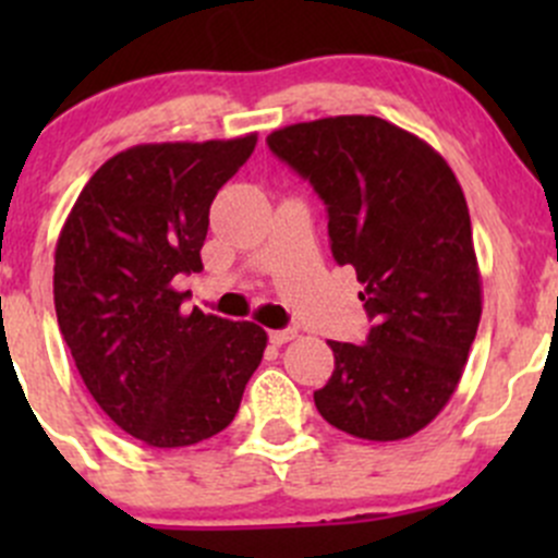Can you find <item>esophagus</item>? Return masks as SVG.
Segmentation results:
<instances>
[{
  "instance_id": "esophagus-1",
  "label": "esophagus",
  "mask_w": 558,
  "mask_h": 558,
  "mask_svg": "<svg viewBox=\"0 0 558 558\" xmlns=\"http://www.w3.org/2000/svg\"><path fill=\"white\" fill-rule=\"evenodd\" d=\"M296 337V329H275L269 331V342L272 345H286V342H291Z\"/></svg>"
}]
</instances>
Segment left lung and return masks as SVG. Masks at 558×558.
<instances>
[{"mask_svg":"<svg viewBox=\"0 0 558 558\" xmlns=\"http://www.w3.org/2000/svg\"><path fill=\"white\" fill-rule=\"evenodd\" d=\"M267 145L324 199L331 256L356 269L375 320L364 345L329 342L315 408L362 440H404L453 397L481 324L464 191L429 143L375 116L291 123Z\"/></svg>","mask_w":558,"mask_h":558,"instance_id":"8db88e82","label":"left lung"}]
</instances>
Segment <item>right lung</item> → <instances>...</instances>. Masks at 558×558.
<instances>
[{
  "mask_svg": "<svg viewBox=\"0 0 558 558\" xmlns=\"http://www.w3.org/2000/svg\"><path fill=\"white\" fill-rule=\"evenodd\" d=\"M256 134L134 145L92 174L56 243L53 302L75 367L116 426L183 448L234 421L267 331L194 307L178 275L202 269L218 189Z\"/></svg>",
  "mask_w": 558,
  "mask_h": 558,
  "instance_id": "add662e5",
  "label": "right lung"
}]
</instances>
